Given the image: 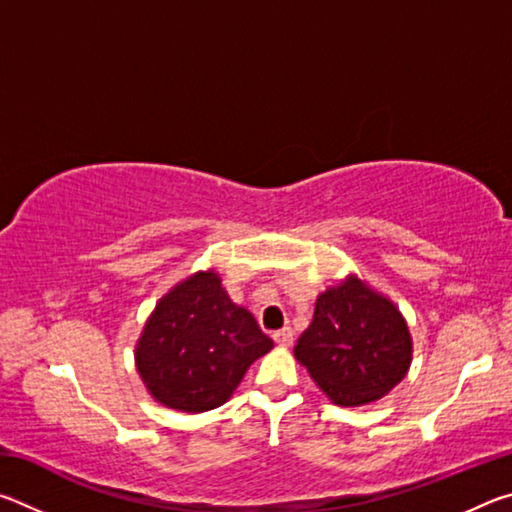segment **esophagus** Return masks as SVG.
<instances>
[{
	"instance_id": "1",
	"label": "esophagus",
	"mask_w": 512,
	"mask_h": 512,
	"mask_svg": "<svg viewBox=\"0 0 512 512\" xmlns=\"http://www.w3.org/2000/svg\"><path fill=\"white\" fill-rule=\"evenodd\" d=\"M273 341H275L277 345H282V348H289V345L293 343V329H291V327L277 329V332L273 334Z\"/></svg>"
}]
</instances>
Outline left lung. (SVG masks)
Segmentation results:
<instances>
[{"mask_svg":"<svg viewBox=\"0 0 512 512\" xmlns=\"http://www.w3.org/2000/svg\"><path fill=\"white\" fill-rule=\"evenodd\" d=\"M411 334L391 300L357 275L316 298L311 325L293 348L329 400L361 406L384 397L411 366Z\"/></svg>","mask_w":512,"mask_h":512,"instance_id":"left-lung-1","label":"left lung"}]
</instances>
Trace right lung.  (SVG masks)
Segmentation results:
<instances>
[{
    "instance_id": "right-lung-1",
    "label": "right lung",
    "mask_w": 512,
    "mask_h": 512,
    "mask_svg": "<svg viewBox=\"0 0 512 512\" xmlns=\"http://www.w3.org/2000/svg\"><path fill=\"white\" fill-rule=\"evenodd\" d=\"M273 348L214 271H198L160 298L135 348L146 391L169 409L203 413L230 400L255 359Z\"/></svg>"
}]
</instances>
